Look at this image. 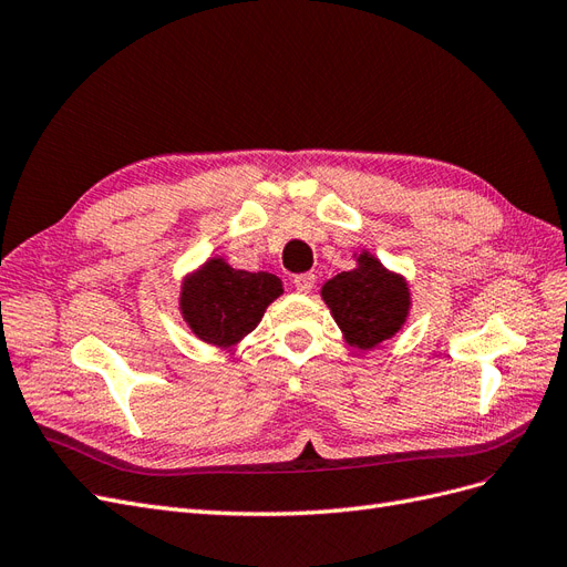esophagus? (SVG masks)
Masks as SVG:
<instances>
[{"label":"esophagus","mask_w":567,"mask_h":567,"mask_svg":"<svg viewBox=\"0 0 567 567\" xmlns=\"http://www.w3.org/2000/svg\"><path fill=\"white\" fill-rule=\"evenodd\" d=\"M316 287V276L313 272H301V276L295 278V289L301 291V295H308V291H313Z\"/></svg>","instance_id":"esophagus-1"}]
</instances>
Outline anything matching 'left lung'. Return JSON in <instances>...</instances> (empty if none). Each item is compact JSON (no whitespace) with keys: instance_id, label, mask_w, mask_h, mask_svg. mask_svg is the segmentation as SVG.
Segmentation results:
<instances>
[{"instance_id":"obj_1","label":"left lung","mask_w":567,"mask_h":567,"mask_svg":"<svg viewBox=\"0 0 567 567\" xmlns=\"http://www.w3.org/2000/svg\"><path fill=\"white\" fill-rule=\"evenodd\" d=\"M355 268L330 278L320 297L330 308L343 341L358 351H372L395 337L410 318L412 291L405 276L383 266L372 251L353 254Z\"/></svg>"}]
</instances>
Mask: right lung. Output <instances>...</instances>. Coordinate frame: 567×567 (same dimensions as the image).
Segmentation results:
<instances>
[{
  "label": "right lung",
  "instance_id": "obj_1",
  "mask_svg": "<svg viewBox=\"0 0 567 567\" xmlns=\"http://www.w3.org/2000/svg\"><path fill=\"white\" fill-rule=\"evenodd\" d=\"M282 291V280L268 270L249 272L233 268L224 257H209L184 276L178 310L199 341L216 349H235L257 330L266 308Z\"/></svg>",
  "mask_w": 567,
  "mask_h": 567
}]
</instances>
